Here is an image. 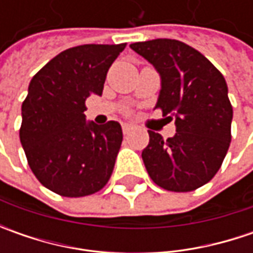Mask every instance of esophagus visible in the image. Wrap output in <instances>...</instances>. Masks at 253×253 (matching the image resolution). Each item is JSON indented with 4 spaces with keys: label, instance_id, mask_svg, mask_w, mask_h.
Wrapping results in <instances>:
<instances>
[{
    "label": "esophagus",
    "instance_id": "esophagus-1",
    "mask_svg": "<svg viewBox=\"0 0 253 253\" xmlns=\"http://www.w3.org/2000/svg\"><path fill=\"white\" fill-rule=\"evenodd\" d=\"M131 131H132L131 124H122V132H124V135H128Z\"/></svg>",
    "mask_w": 253,
    "mask_h": 253
}]
</instances>
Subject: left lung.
Returning a JSON list of instances; mask_svg holds the SVG:
<instances>
[{
    "label": "left lung",
    "mask_w": 253,
    "mask_h": 253,
    "mask_svg": "<svg viewBox=\"0 0 253 253\" xmlns=\"http://www.w3.org/2000/svg\"><path fill=\"white\" fill-rule=\"evenodd\" d=\"M161 76L155 108L174 118L176 133L166 141L149 132L142 159L162 189L193 191L209 183L222 165L231 142L232 105L224 76L199 50L174 39L129 44Z\"/></svg>",
    "instance_id": "obj_1"
}]
</instances>
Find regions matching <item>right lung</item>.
I'll return each instance as SVG.
<instances>
[{
	"mask_svg": "<svg viewBox=\"0 0 253 253\" xmlns=\"http://www.w3.org/2000/svg\"><path fill=\"white\" fill-rule=\"evenodd\" d=\"M125 46L70 47L29 83L19 138L36 179L56 194L90 196L111 177L121 148V125L87 122L84 111L91 94H102L107 72Z\"/></svg>",
	"mask_w": 253,
	"mask_h": 253,
	"instance_id": "add662e5",
	"label": "right lung"
}]
</instances>
